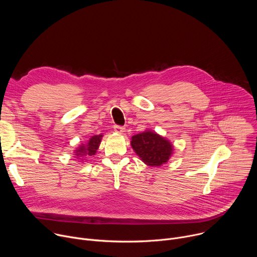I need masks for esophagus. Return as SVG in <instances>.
<instances>
[{
	"instance_id": "esophagus-1",
	"label": "esophagus",
	"mask_w": 257,
	"mask_h": 257,
	"mask_svg": "<svg viewBox=\"0 0 257 257\" xmlns=\"http://www.w3.org/2000/svg\"><path fill=\"white\" fill-rule=\"evenodd\" d=\"M114 131H115L116 133L122 134L123 132H125V128H124L123 126H118V125H116V126L114 127Z\"/></svg>"
}]
</instances>
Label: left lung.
<instances>
[{"label": "left lung", "mask_w": 257, "mask_h": 257, "mask_svg": "<svg viewBox=\"0 0 257 257\" xmlns=\"http://www.w3.org/2000/svg\"><path fill=\"white\" fill-rule=\"evenodd\" d=\"M131 146L140 160L150 167L166 164L174 151L170 140L152 130L132 136Z\"/></svg>", "instance_id": "1"}]
</instances>
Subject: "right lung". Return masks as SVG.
<instances>
[{"instance_id":"add662e5","label":"right lung","mask_w":257,"mask_h":257,"mask_svg":"<svg viewBox=\"0 0 257 257\" xmlns=\"http://www.w3.org/2000/svg\"><path fill=\"white\" fill-rule=\"evenodd\" d=\"M102 138V134L91 136L90 139L87 141V143H82L78 149L75 151V156L79 158L83 157H91L96 154V151L98 150V146L100 144Z\"/></svg>"}]
</instances>
